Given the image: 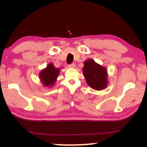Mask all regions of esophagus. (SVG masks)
<instances>
[{
    "mask_svg": "<svg viewBox=\"0 0 147 147\" xmlns=\"http://www.w3.org/2000/svg\"><path fill=\"white\" fill-rule=\"evenodd\" d=\"M69 67H72V68L75 67H76V64L74 63H71V64H69Z\"/></svg>",
    "mask_w": 147,
    "mask_h": 147,
    "instance_id": "esophagus-1",
    "label": "esophagus"
}]
</instances>
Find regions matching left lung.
<instances>
[{
  "mask_svg": "<svg viewBox=\"0 0 147 147\" xmlns=\"http://www.w3.org/2000/svg\"><path fill=\"white\" fill-rule=\"evenodd\" d=\"M83 74L86 82L92 88L101 90L107 85V71L94 60L88 59L84 63Z\"/></svg>",
  "mask_w": 147,
  "mask_h": 147,
  "instance_id": "8db88e82",
  "label": "left lung"
}]
</instances>
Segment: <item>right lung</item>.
<instances>
[{"label": "right lung", "mask_w": 147, "mask_h": 147, "mask_svg": "<svg viewBox=\"0 0 147 147\" xmlns=\"http://www.w3.org/2000/svg\"><path fill=\"white\" fill-rule=\"evenodd\" d=\"M59 69L55 68L52 63H49L45 69H43L39 74L41 82L45 86H52L57 78Z\"/></svg>", "instance_id": "right-lung-1"}]
</instances>
